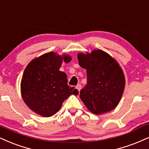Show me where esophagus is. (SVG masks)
Segmentation results:
<instances>
[{
  "label": "esophagus",
  "instance_id": "34e87169",
  "mask_svg": "<svg viewBox=\"0 0 149 149\" xmlns=\"http://www.w3.org/2000/svg\"><path fill=\"white\" fill-rule=\"evenodd\" d=\"M76 88L78 89V92H80V89H81V88H82V86H81V85H80V84H78V85H77V86L76 87Z\"/></svg>",
  "mask_w": 149,
  "mask_h": 149
}]
</instances>
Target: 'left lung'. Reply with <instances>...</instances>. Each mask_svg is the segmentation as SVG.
Masks as SVG:
<instances>
[{
  "label": "left lung",
  "mask_w": 149,
  "mask_h": 149,
  "mask_svg": "<svg viewBox=\"0 0 149 149\" xmlns=\"http://www.w3.org/2000/svg\"><path fill=\"white\" fill-rule=\"evenodd\" d=\"M80 66L87 70V84L80 92L87 108L101 114L117 106L125 87V76L117 62L102 50L78 53Z\"/></svg>",
  "instance_id": "8db88e82"
}]
</instances>
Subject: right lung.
I'll use <instances>...</instances> for the list:
<instances>
[{
  "label": "right lung",
  "mask_w": 149,
  "mask_h": 149,
  "mask_svg": "<svg viewBox=\"0 0 149 149\" xmlns=\"http://www.w3.org/2000/svg\"><path fill=\"white\" fill-rule=\"evenodd\" d=\"M69 55L53 52L34 59L25 69L21 82V96L30 110L48 117L58 112L62 103L77 89L67 84V76L60 71L62 61L69 62Z\"/></svg>",
  "instance_id": "1"
}]
</instances>
